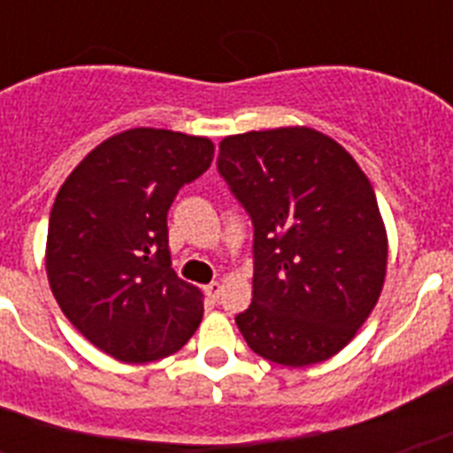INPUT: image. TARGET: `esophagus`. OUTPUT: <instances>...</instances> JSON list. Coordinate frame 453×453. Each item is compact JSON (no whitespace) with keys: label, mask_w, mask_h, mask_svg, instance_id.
<instances>
[{"label":"esophagus","mask_w":453,"mask_h":453,"mask_svg":"<svg viewBox=\"0 0 453 453\" xmlns=\"http://www.w3.org/2000/svg\"><path fill=\"white\" fill-rule=\"evenodd\" d=\"M206 296L211 298V301H219L220 298V291H223V284L220 282H211L209 287H206Z\"/></svg>","instance_id":"34e87169"}]
</instances>
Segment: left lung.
<instances>
[{
	"label": "left lung",
	"mask_w": 453,
	"mask_h": 453,
	"mask_svg": "<svg viewBox=\"0 0 453 453\" xmlns=\"http://www.w3.org/2000/svg\"><path fill=\"white\" fill-rule=\"evenodd\" d=\"M219 171L254 220L251 305L234 317L249 348L284 366L334 357L372 315L388 233L352 155L310 127L220 141Z\"/></svg>",
	"instance_id": "obj_1"
}]
</instances>
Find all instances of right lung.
I'll list each match as a JSON object with an SVG mask.
<instances>
[{
    "label": "right lung",
    "instance_id": "1",
    "mask_svg": "<svg viewBox=\"0 0 453 453\" xmlns=\"http://www.w3.org/2000/svg\"><path fill=\"white\" fill-rule=\"evenodd\" d=\"M211 159L209 138L136 127L96 145L60 185L46 234L49 287L110 357L162 359L202 322V291L171 268L166 213Z\"/></svg>",
    "mask_w": 453,
    "mask_h": 453
}]
</instances>
